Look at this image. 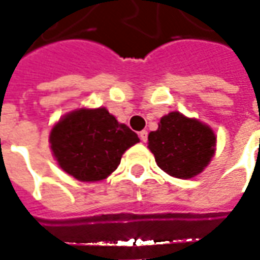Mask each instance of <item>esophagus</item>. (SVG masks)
Returning <instances> with one entry per match:
<instances>
[{"instance_id": "obj_1", "label": "esophagus", "mask_w": 260, "mask_h": 260, "mask_svg": "<svg viewBox=\"0 0 260 260\" xmlns=\"http://www.w3.org/2000/svg\"><path fill=\"white\" fill-rule=\"evenodd\" d=\"M139 138H141L142 142H146L147 141V131H141V132H139Z\"/></svg>"}]
</instances>
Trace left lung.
Segmentation results:
<instances>
[{
    "label": "left lung",
    "instance_id": "1",
    "mask_svg": "<svg viewBox=\"0 0 260 260\" xmlns=\"http://www.w3.org/2000/svg\"><path fill=\"white\" fill-rule=\"evenodd\" d=\"M217 136L207 124L171 111L147 136V147L164 173L189 180L201 174L216 153Z\"/></svg>",
    "mask_w": 260,
    "mask_h": 260
}]
</instances>
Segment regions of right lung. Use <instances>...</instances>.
Here are the masks:
<instances>
[{
    "instance_id": "right-lung-1",
    "label": "right lung",
    "mask_w": 260,
    "mask_h": 260,
    "mask_svg": "<svg viewBox=\"0 0 260 260\" xmlns=\"http://www.w3.org/2000/svg\"><path fill=\"white\" fill-rule=\"evenodd\" d=\"M48 142L62 171L82 182H96L113 174L139 138L106 107H80L54 124Z\"/></svg>"
}]
</instances>
